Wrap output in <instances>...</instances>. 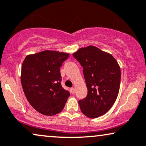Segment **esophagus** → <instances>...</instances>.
<instances>
[{"mask_svg":"<svg viewBox=\"0 0 146 146\" xmlns=\"http://www.w3.org/2000/svg\"><path fill=\"white\" fill-rule=\"evenodd\" d=\"M71 92L72 94H74L75 92V89L74 88H71Z\"/></svg>","mask_w":146,"mask_h":146,"instance_id":"34e87169","label":"esophagus"}]
</instances>
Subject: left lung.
Listing matches in <instances>:
<instances>
[{"label":"left lung","mask_w":146,"mask_h":146,"mask_svg":"<svg viewBox=\"0 0 146 146\" xmlns=\"http://www.w3.org/2000/svg\"><path fill=\"white\" fill-rule=\"evenodd\" d=\"M84 68L88 95L79 101L82 113L94 119L106 113L115 102L121 83V69L112 54L98 48H81L73 54Z\"/></svg>","instance_id":"1"}]
</instances>
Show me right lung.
<instances>
[{
  "label": "right lung",
  "mask_w": 146,
  "mask_h": 146,
  "mask_svg": "<svg viewBox=\"0 0 146 146\" xmlns=\"http://www.w3.org/2000/svg\"><path fill=\"white\" fill-rule=\"evenodd\" d=\"M69 54L44 50L29 54L21 67V82L25 97L35 110L53 116L64 108L70 94L60 84V67Z\"/></svg>",
  "instance_id": "add662e5"
}]
</instances>
